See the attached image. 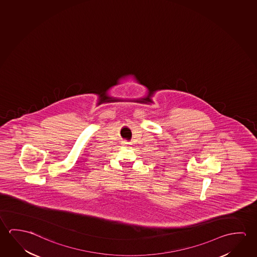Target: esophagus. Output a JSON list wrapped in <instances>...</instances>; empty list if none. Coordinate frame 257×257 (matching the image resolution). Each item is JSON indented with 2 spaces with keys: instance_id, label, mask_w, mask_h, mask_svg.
I'll return each mask as SVG.
<instances>
[{
  "instance_id": "34e87169",
  "label": "esophagus",
  "mask_w": 257,
  "mask_h": 257,
  "mask_svg": "<svg viewBox=\"0 0 257 257\" xmlns=\"http://www.w3.org/2000/svg\"><path fill=\"white\" fill-rule=\"evenodd\" d=\"M126 144H127V143H125V145H126Z\"/></svg>"
}]
</instances>
